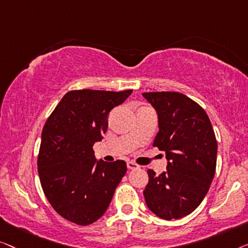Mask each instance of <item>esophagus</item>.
<instances>
[{"label": "esophagus", "mask_w": 248, "mask_h": 248, "mask_svg": "<svg viewBox=\"0 0 248 248\" xmlns=\"http://www.w3.org/2000/svg\"><path fill=\"white\" fill-rule=\"evenodd\" d=\"M127 166H128L129 170H135V169H138V167H139L138 164H136L135 162H128Z\"/></svg>", "instance_id": "34e87169"}]
</instances>
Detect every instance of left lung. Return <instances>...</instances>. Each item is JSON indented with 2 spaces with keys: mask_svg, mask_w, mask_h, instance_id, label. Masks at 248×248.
Listing matches in <instances>:
<instances>
[{
  "mask_svg": "<svg viewBox=\"0 0 248 248\" xmlns=\"http://www.w3.org/2000/svg\"><path fill=\"white\" fill-rule=\"evenodd\" d=\"M142 95L158 114L154 147L165 152L166 170H148L144 197L162 219H180L198 208L208 193L217 164V140L203 108L179 92Z\"/></svg>",
  "mask_w": 248,
  "mask_h": 248,
  "instance_id": "8db88e82",
  "label": "left lung"
}]
</instances>
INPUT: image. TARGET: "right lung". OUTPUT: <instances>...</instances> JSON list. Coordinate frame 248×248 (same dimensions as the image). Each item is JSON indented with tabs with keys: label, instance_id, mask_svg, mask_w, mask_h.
Returning a JSON list of instances; mask_svg holds the SVG:
<instances>
[{
	"label": "right lung",
	"instance_id": "right-lung-1",
	"mask_svg": "<svg viewBox=\"0 0 248 248\" xmlns=\"http://www.w3.org/2000/svg\"><path fill=\"white\" fill-rule=\"evenodd\" d=\"M131 92L69 91L44 125L38 154L41 187L68 221L88 226L102 217L127 172L124 160L96 162L93 145L102 140L110 111Z\"/></svg>",
	"mask_w": 248,
	"mask_h": 248
}]
</instances>
